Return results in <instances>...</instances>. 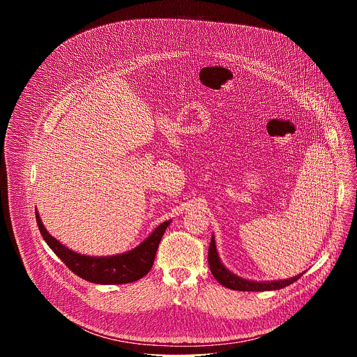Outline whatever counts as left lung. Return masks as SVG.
Wrapping results in <instances>:
<instances>
[{
	"label": "left lung",
	"instance_id": "left-lung-1",
	"mask_svg": "<svg viewBox=\"0 0 357 357\" xmlns=\"http://www.w3.org/2000/svg\"><path fill=\"white\" fill-rule=\"evenodd\" d=\"M209 267L213 274V277L220 282L223 287L234 289V291H273V289H281L292 282H295L298 278H301L302 274H298L288 280H280V281H250L244 280L233 273H230L220 261L216 250L215 237L212 236L211 245H209V256H208Z\"/></svg>",
	"mask_w": 357,
	"mask_h": 357
}]
</instances>
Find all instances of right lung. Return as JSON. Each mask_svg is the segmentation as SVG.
Here are the masks:
<instances>
[{"label":"right lung","instance_id":"add662e5","mask_svg":"<svg viewBox=\"0 0 357 357\" xmlns=\"http://www.w3.org/2000/svg\"><path fill=\"white\" fill-rule=\"evenodd\" d=\"M35 218L46 244L72 273L89 282L105 285L134 282L146 275L154 264L160 241L171 225V220L161 223L139 245L127 252L109 257H90L65 247L54 236H50L42 225L38 212H35Z\"/></svg>","mask_w":357,"mask_h":357}]
</instances>
